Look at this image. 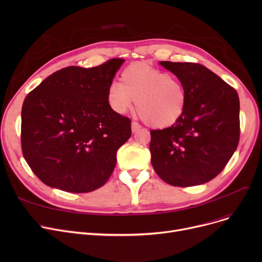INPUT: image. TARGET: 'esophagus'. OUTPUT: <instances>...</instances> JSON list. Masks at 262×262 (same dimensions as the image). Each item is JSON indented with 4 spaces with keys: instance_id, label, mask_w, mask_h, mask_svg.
I'll use <instances>...</instances> for the list:
<instances>
[{
    "instance_id": "obj_1",
    "label": "esophagus",
    "mask_w": 262,
    "mask_h": 262,
    "mask_svg": "<svg viewBox=\"0 0 262 262\" xmlns=\"http://www.w3.org/2000/svg\"><path fill=\"white\" fill-rule=\"evenodd\" d=\"M141 128V125L139 123H137V122H132V130H133V133H136L137 130H139Z\"/></svg>"
}]
</instances>
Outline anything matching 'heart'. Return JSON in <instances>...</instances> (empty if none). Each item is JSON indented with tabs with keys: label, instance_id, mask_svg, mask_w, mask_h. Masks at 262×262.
<instances>
[{
	"label": "heart",
	"instance_id": "heart-1",
	"mask_svg": "<svg viewBox=\"0 0 262 262\" xmlns=\"http://www.w3.org/2000/svg\"><path fill=\"white\" fill-rule=\"evenodd\" d=\"M107 101L116 113L133 108L148 126L166 128L174 125L186 110L188 94L181 80L170 73L145 63L130 64L121 74V84L113 81Z\"/></svg>",
	"mask_w": 262,
	"mask_h": 262
}]
</instances>
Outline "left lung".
<instances>
[{
    "label": "left lung",
    "mask_w": 262,
    "mask_h": 262,
    "mask_svg": "<svg viewBox=\"0 0 262 262\" xmlns=\"http://www.w3.org/2000/svg\"><path fill=\"white\" fill-rule=\"evenodd\" d=\"M186 87L188 101L174 125L150 130L152 166L163 182L192 187L223 171L240 138V102L235 88L196 62L160 61Z\"/></svg>",
    "instance_id": "obj_1"
}]
</instances>
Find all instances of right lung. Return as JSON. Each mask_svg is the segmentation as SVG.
<instances>
[{
	"instance_id": "obj_1",
	"label": "right lung",
	"mask_w": 262,
	"mask_h": 262,
	"mask_svg": "<svg viewBox=\"0 0 262 262\" xmlns=\"http://www.w3.org/2000/svg\"><path fill=\"white\" fill-rule=\"evenodd\" d=\"M122 58L89 69L71 66L47 77L22 105L24 159L47 186L71 193L101 188L113 174L117 150L132 122L110 107L107 89Z\"/></svg>"
}]
</instances>
